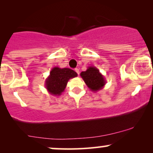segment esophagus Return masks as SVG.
Masks as SVG:
<instances>
[{
  "instance_id": "esophagus-1",
  "label": "esophagus",
  "mask_w": 153,
  "mask_h": 153,
  "mask_svg": "<svg viewBox=\"0 0 153 153\" xmlns=\"http://www.w3.org/2000/svg\"><path fill=\"white\" fill-rule=\"evenodd\" d=\"M75 71L76 72V73H78V75H79V74H80V71H79L78 68H75Z\"/></svg>"
}]
</instances>
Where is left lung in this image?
Returning <instances> with one entry per match:
<instances>
[{
	"mask_svg": "<svg viewBox=\"0 0 153 153\" xmlns=\"http://www.w3.org/2000/svg\"><path fill=\"white\" fill-rule=\"evenodd\" d=\"M80 75L89 89L94 92L101 90L106 84L104 76L94 66H88L86 71L81 72Z\"/></svg>",
	"mask_w": 153,
	"mask_h": 153,
	"instance_id": "left-lung-1",
	"label": "left lung"
}]
</instances>
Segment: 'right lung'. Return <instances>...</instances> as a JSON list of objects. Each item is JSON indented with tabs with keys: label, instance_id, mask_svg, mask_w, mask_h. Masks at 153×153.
Here are the masks:
<instances>
[{
	"label": "right lung",
	"instance_id": "add662e5",
	"mask_svg": "<svg viewBox=\"0 0 153 153\" xmlns=\"http://www.w3.org/2000/svg\"><path fill=\"white\" fill-rule=\"evenodd\" d=\"M77 76L78 74L70 68L54 67L45 80V87L50 94L55 96H60L65 89L70 79Z\"/></svg>",
	"mask_w": 153,
	"mask_h": 153
}]
</instances>
